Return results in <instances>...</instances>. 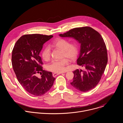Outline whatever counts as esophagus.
Instances as JSON below:
<instances>
[{
  "instance_id": "esophagus-1",
  "label": "esophagus",
  "mask_w": 123,
  "mask_h": 123,
  "mask_svg": "<svg viewBox=\"0 0 123 123\" xmlns=\"http://www.w3.org/2000/svg\"><path fill=\"white\" fill-rule=\"evenodd\" d=\"M62 74V73H54L53 74H52V75H53L54 77H56L57 75L60 74Z\"/></svg>"
}]
</instances>
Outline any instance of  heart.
<instances>
[{
	"instance_id": "heart-1",
	"label": "heart",
	"mask_w": 123,
	"mask_h": 123,
	"mask_svg": "<svg viewBox=\"0 0 123 123\" xmlns=\"http://www.w3.org/2000/svg\"><path fill=\"white\" fill-rule=\"evenodd\" d=\"M52 46L63 50V57H66L71 60L76 58L78 54V47L74 43L70 44L67 39L59 38L52 43ZM41 55L43 59L48 61L50 58V49L48 46L45 47L42 50ZM68 64V61L66 58L60 60H54L48 66L49 71L55 73H60L66 71V66Z\"/></svg>"
}]
</instances>
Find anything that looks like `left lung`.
<instances>
[{
  "label": "left lung",
  "instance_id": "left-lung-1",
  "mask_svg": "<svg viewBox=\"0 0 123 123\" xmlns=\"http://www.w3.org/2000/svg\"><path fill=\"white\" fill-rule=\"evenodd\" d=\"M59 36L72 37L80 44L77 63L84 67L85 71L77 69L74 71V80L71 84L82 92L91 91L99 82L108 63L107 50L103 38L90 27L74 28Z\"/></svg>",
  "mask_w": 123,
  "mask_h": 123
}]
</instances>
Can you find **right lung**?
<instances>
[{
	"instance_id": "right-lung-1",
	"label": "right lung",
	"mask_w": 123,
	"mask_h": 123,
	"mask_svg": "<svg viewBox=\"0 0 123 123\" xmlns=\"http://www.w3.org/2000/svg\"><path fill=\"white\" fill-rule=\"evenodd\" d=\"M52 36L40 34H26L17 41L12 51V63L19 83L23 88L34 96H41L48 92L55 78L52 73L43 70L39 56L44 44ZM42 75L37 77V73Z\"/></svg>"
}]
</instances>
